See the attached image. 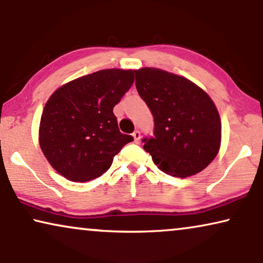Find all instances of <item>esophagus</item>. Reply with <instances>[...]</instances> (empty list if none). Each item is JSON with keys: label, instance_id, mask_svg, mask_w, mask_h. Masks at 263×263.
Listing matches in <instances>:
<instances>
[{"label": "esophagus", "instance_id": "34e87169", "mask_svg": "<svg viewBox=\"0 0 263 263\" xmlns=\"http://www.w3.org/2000/svg\"><path fill=\"white\" fill-rule=\"evenodd\" d=\"M132 136H134L135 142H136V143H139V141H141V132H139L138 129H136L134 134H132Z\"/></svg>", "mask_w": 263, "mask_h": 263}]
</instances>
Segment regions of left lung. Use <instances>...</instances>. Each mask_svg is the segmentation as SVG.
Instances as JSON below:
<instances>
[{
	"label": "left lung",
	"instance_id": "8db88e82",
	"mask_svg": "<svg viewBox=\"0 0 263 263\" xmlns=\"http://www.w3.org/2000/svg\"><path fill=\"white\" fill-rule=\"evenodd\" d=\"M136 87L154 117L143 148L162 172L190 177L218 155L221 121L211 97L190 80L159 68L135 71Z\"/></svg>",
	"mask_w": 263,
	"mask_h": 263
}]
</instances>
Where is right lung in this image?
<instances>
[{
  "label": "right lung",
  "mask_w": 263,
  "mask_h": 263,
  "mask_svg": "<svg viewBox=\"0 0 263 263\" xmlns=\"http://www.w3.org/2000/svg\"><path fill=\"white\" fill-rule=\"evenodd\" d=\"M135 80L131 69H102L59 87L45 103L40 145L52 168L71 181L106 173L134 137L119 131L115 104Z\"/></svg>",
  "instance_id": "obj_1"
}]
</instances>
